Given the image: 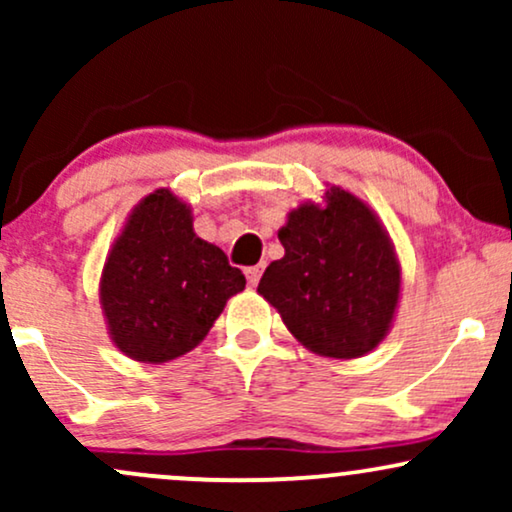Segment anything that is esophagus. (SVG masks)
Masks as SVG:
<instances>
[{"label": "esophagus", "instance_id": "esophagus-1", "mask_svg": "<svg viewBox=\"0 0 512 512\" xmlns=\"http://www.w3.org/2000/svg\"><path fill=\"white\" fill-rule=\"evenodd\" d=\"M245 276H248L250 286H257V281H260V276H262V267H248L245 269Z\"/></svg>", "mask_w": 512, "mask_h": 512}]
</instances>
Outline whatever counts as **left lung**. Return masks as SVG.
Listing matches in <instances>:
<instances>
[{
    "label": "left lung",
    "mask_w": 512,
    "mask_h": 512,
    "mask_svg": "<svg viewBox=\"0 0 512 512\" xmlns=\"http://www.w3.org/2000/svg\"><path fill=\"white\" fill-rule=\"evenodd\" d=\"M284 257L264 269L257 293L298 344L325 358L370 354L395 325L402 264L373 209L354 192L325 185L279 228Z\"/></svg>",
    "instance_id": "1"
}]
</instances>
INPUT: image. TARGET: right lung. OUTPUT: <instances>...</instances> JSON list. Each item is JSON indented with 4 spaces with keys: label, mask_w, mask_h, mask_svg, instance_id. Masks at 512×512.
Masks as SVG:
<instances>
[{
    "label": "right lung",
    "mask_w": 512,
    "mask_h": 512,
    "mask_svg": "<svg viewBox=\"0 0 512 512\" xmlns=\"http://www.w3.org/2000/svg\"><path fill=\"white\" fill-rule=\"evenodd\" d=\"M170 187L139 199L110 245L98 298L110 339L139 363H168L207 337L245 276L195 233Z\"/></svg>",
    "instance_id": "right-lung-1"
}]
</instances>
